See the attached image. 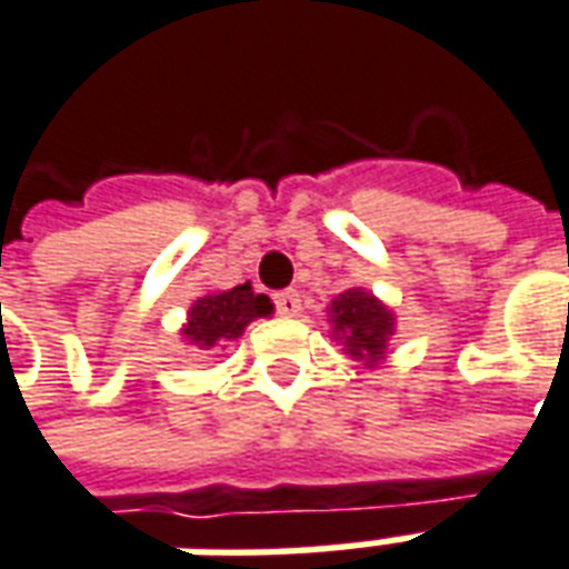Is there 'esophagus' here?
<instances>
[{"mask_svg": "<svg viewBox=\"0 0 569 569\" xmlns=\"http://www.w3.org/2000/svg\"><path fill=\"white\" fill-rule=\"evenodd\" d=\"M273 305H277V313H280V317H298V313H301V296L292 292V289H289V292H277V296H273Z\"/></svg>", "mask_w": 569, "mask_h": 569, "instance_id": "1", "label": "esophagus"}]
</instances>
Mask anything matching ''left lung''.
Segmentation results:
<instances>
[{"instance_id": "8db88e82", "label": "left lung", "mask_w": 569, "mask_h": 569, "mask_svg": "<svg viewBox=\"0 0 569 569\" xmlns=\"http://www.w3.org/2000/svg\"><path fill=\"white\" fill-rule=\"evenodd\" d=\"M328 326H331L328 338L338 340L343 356L352 361H361L370 370L382 368L389 361L398 319H395V310L382 305L368 289L352 286L347 292H340L328 305Z\"/></svg>"}]
</instances>
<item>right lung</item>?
Segmentation results:
<instances>
[{"instance_id":"obj_1","label":"right lung","mask_w":569,"mask_h":569,"mask_svg":"<svg viewBox=\"0 0 569 569\" xmlns=\"http://www.w3.org/2000/svg\"><path fill=\"white\" fill-rule=\"evenodd\" d=\"M271 313V298L256 296L250 283L222 289V292H204L189 307L187 322L180 328V340L201 352L217 347L226 349L231 340L241 338L243 328L250 326L252 319H264Z\"/></svg>"}]
</instances>
